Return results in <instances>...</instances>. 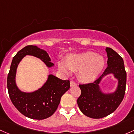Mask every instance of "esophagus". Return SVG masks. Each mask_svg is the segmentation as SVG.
Masks as SVG:
<instances>
[{"label":"esophagus","mask_w":134,"mask_h":134,"mask_svg":"<svg viewBox=\"0 0 134 134\" xmlns=\"http://www.w3.org/2000/svg\"><path fill=\"white\" fill-rule=\"evenodd\" d=\"M77 86V84L76 82H75L74 81H70V86H71V87H74V86Z\"/></svg>","instance_id":"obj_1"}]
</instances>
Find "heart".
I'll return each mask as SVG.
<instances>
[{"instance_id":"heart-1","label":"heart","mask_w":134,"mask_h":134,"mask_svg":"<svg viewBox=\"0 0 134 134\" xmlns=\"http://www.w3.org/2000/svg\"><path fill=\"white\" fill-rule=\"evenodd\" d=\"M105 61L102 55L88 52L79 54L70 55L66 63L60 62L59 66L65 74L71 70L79 71V78L85 82H92L97 78L104 68Z\"/></svg>"}]
</instances>
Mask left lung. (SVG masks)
<instances>
[{
	"mask_svg": "<svg viewBox=\"0 0 134 134\" xmlns=\"http://www.w3.org/2000/svg\"><path fill=\"white\" fill-rule=\"evenodd\" d=\"M106 52L108 66L103 74L93 82L79 85L81 94L77 104L82 114L90 118L100 119L110 115L118 108L125 96L126 72L123 59L111 48H107ZM111 73L118 80V87L113 93L104 94L99 83L103 77Z\"/></svg>",
	"mask_w": 134,
	"mask_h": 134,
	"instance_id": "1",
	"label": "left lung"
}]
</instances>
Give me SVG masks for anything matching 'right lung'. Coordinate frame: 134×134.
Instances as JSON below:
<instances>
[{"instance_id":"1","label":"right lung","mask_w":134,"mask_h":134,"mask_svg":"<svg viewBox=\"0 0 134 134\" xmlns=\"http://www.w3.org/2000/svg\"><path fill=\"white\" fill-rule=\"evenodd\" d=\"M26 55L41 59L48 68L54 66L46 51L37 46L30 45L19 51L13 58L7 79L9 98L15 108L26 117L33 119H44L56 111L60 98L70 89V81L49 75L44 85L38 90L30 93L22 92L16 86L15 77L18 65Z\"/></svg>"}]
</instances>
